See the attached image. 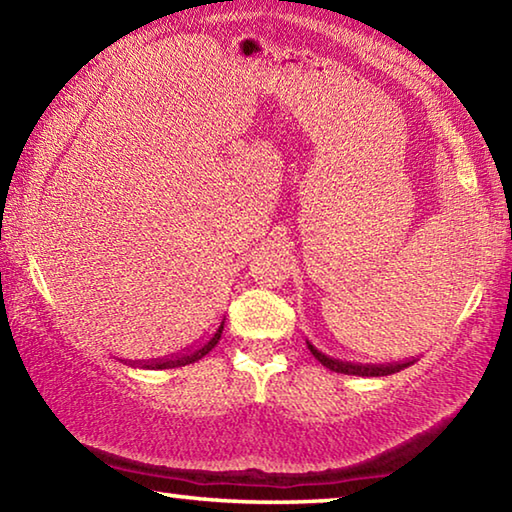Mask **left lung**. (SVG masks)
<instances>
[{
	"instance_id": "1",
	"label": "left lung",
	"mask_w": 512,
	"mask_h": 512,
	"mask_svg": "<svg viewBox=\"0 0 512 512\" xmlns=\"http://www.w3.org/2000/svg\"><path fill=\"white\" fill-rule=\"evenodd\" d=\"M307 348L309 352L314 354V357L323 363L325 368L334 370V372H341V375H357V377H384V375H393V372H400L406 366H411L415 361H397V363H352V361H343V359H334V357H327L325 352H320L316 345H311L307 341Z\"/></svg>"
}]
</instances>
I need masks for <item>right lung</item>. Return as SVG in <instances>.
<instances>
[{
  "label": "right lung",
  "mask_w": 512,
  "mask_h": 512,
  "mask_svg": "<svg viewBox=\"0 0 512 512\" xmlns=\"http://www.w3.org/2000/svg\"><path fill=\"white\" fill-rule=\"evenodd\" d=\"M223 323L225 318H221L219 327H216V332L207 336L203 343H196L192 348H185L183 352L178 354H171V357H164V359H151V361H128V366H137V368H146V370H167V368H180V366H189V363H194L198 359H203L207 352H212V348L216 343H219L221 334H223Z\"/></svg>",
  "instance_id": "right-lung-1"
}]
</instances>
